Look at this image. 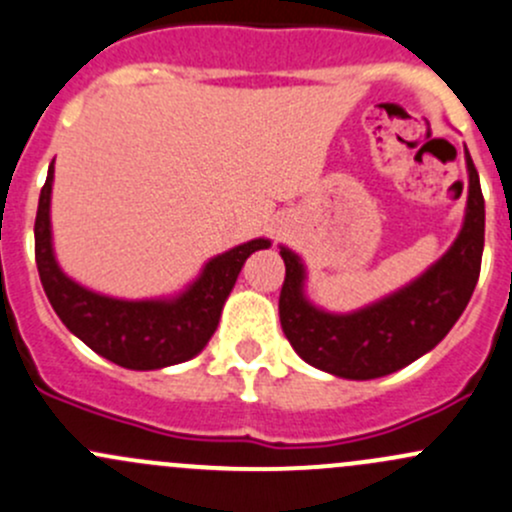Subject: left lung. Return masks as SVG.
I'll use <instances>...</instances> for the list:
<instances>
[{
	"label": "left lung",
	"instance_id": "8db88e82",
	"mask_svg": "<svg viewBox=\"0 0 512 512\" xmlns=\"http://www.w3.org/2000/svg\"><path fill=\"white\" fill-rule=\"evenodd\" d=\"M469 186L466 213L449 250L410 284L363 306L336 314L306 297V267L279 245L287 277L279 294L284 336L301 358L346 380H373L397 373L422 358L451 331L469 304L481 272L486 206L469 149L464 152Z\"/></svg>",
	"mask_w": 512,
	"mask_h": 512
}]
</instances>
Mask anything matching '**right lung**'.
<instances>
[{
	"label": "right lung",
	"mask_w": 512,
	"mask_h": 512,
	"mask_svg": "<svg viewBox=\"0 0 512 512\" xmlns=\"http://www.w3.org/2000/svg\"><path fill=\"white\" fill-rule=\"evenodd\" d=\"M53 161L39 196L34 238L43 292L58 319L85 346L127 370L169 368L201 353L218 328L220 311L245 260L255 250H267L272 240L255 238L211 257L198 277L174 297L120 299L100 294L68 277L56 260L51 230Z\"/></svg>",
	"instance_id": "right-lung-1"
}]
</instances>
